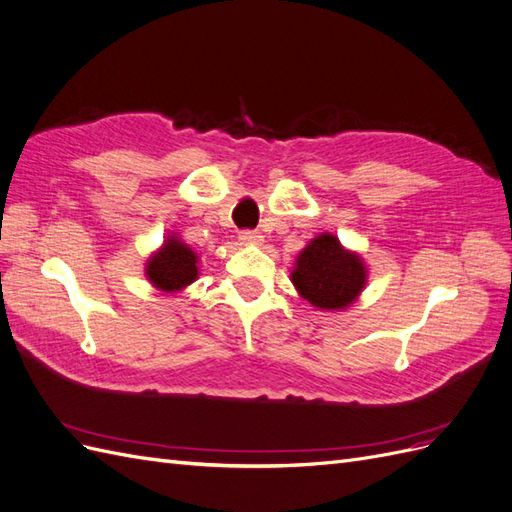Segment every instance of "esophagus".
I'll list each match as a JSON object with an SVG mask.
<instances>
[{
    "mask_svg": "<svg viewBox=\"0 0 512 512\" xmlns=\"http://www.w3.org/2000/svg\"><path fill=\"white\" fill-rule=\"evenodd\" d=\"M239 241L245 243V245L260 243V241H262V235H260L258 230H241V232H239Z\"/></svg>",
    "mask_w": 512,
    "mask_h": 512,
    "instance_id": "esophagus-1",
    "label": "esophagus"
}]
</instances>
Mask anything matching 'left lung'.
Listing matches in <instances>:
<instances>
[{
  "instance_id": "left-lung-1",
  "label": "left lung",
  "mask_w": 512,
  "mask_h": 512,
  "mask_svg": "<svg viewBox=\"0 0 512 512\" xmlns=\"http://www.w3.org/2000/svg\"><path fill=\"white\" fill-rule=\"evenodd\" d=\"M292 282L312 305L342 309L363 290L365 267L333 235H320L299 254Z\"/></svg>"
}]
</instances>
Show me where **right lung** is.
<instances>
[{"label": "right lung", "mask_w": 512, "mask_h": 512, "mask_svg": "<svg viewBox=\"0 0 512 512\" xmlns=\"http://www.w3.org/2000/svg\"><path fill=\"white\" fill-rule=\"evenodd\" d=\"M196 254L179 239H166L160 252L147 262V277L160 290H181L196 280Z\"/></svg>", "instance_id": "obj_1"}]
</instances>
